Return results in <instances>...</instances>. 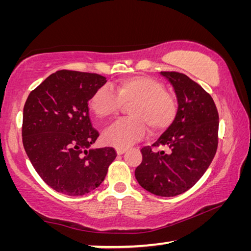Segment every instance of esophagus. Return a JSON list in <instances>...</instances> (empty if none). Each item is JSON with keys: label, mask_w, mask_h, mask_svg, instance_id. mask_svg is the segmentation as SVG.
Segmentation results:
<instances>
[{"label": "esophagus", "mask_w": 251, "mask_h": 251, "mask_svg": "<svg viewBox=\"0 0 251 251\" xmlns=\"http://www.w3.org/2000/svg\"><path fill=\"white\" fill-rule=\"evenodd\" d=\"M125 151H126V148H124V147H116L117 155H123Z\"/></svg>", "instance_id": "esophagus-1"}]
</instances>
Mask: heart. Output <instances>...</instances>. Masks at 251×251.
Masks as SVG:
<instances>
[{"instance_id": "1", "label": "heart", "mask_w": 251, "mask_h": 251, "mask_svg": "<svg viewBox=\"0 0 251 251\" xmlns=\"http://www.w3.org/2000/svg\"><path fill=\"white\" fill-rule=\"evenodd\" d=\"M115 93L108 87L97 90L90 101L92 112L99 118L110 117L123 104L133 103L128 108L130 118L121 120L105 129L103 141L107 145L127 147L139 141L146 133L164 131L175 120L177 103L158 80L148 76H133L116 83Z\"/></svg>"}]
</instances>
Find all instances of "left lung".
Returning <instances> with one entry per match:
<instances>
[{
  "mask_svg": "<svg viewBox=\"0 0 251 251\" xmlns=\"http://www.w3.org/2000/svg\"><path fill=\"white\" fill-rule=\"evenodd\" d=\"M173 85L177 99L174 122L151 146L167 151L141 150L143 160L135 177L144 189L173 197L196 184L209 167L218 145L219 116L215 101L201 85L177 72H160Z\"/></svg>",
  "mask_w": 251,
  "mask_h": 251,
  "instance_id": "obj_1",
  "label": "left lung"
}]
</instances>
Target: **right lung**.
Masks as SVG:
<instances>
[{"label":"right lung","mask_w":251,"mask_h":251,"mask_svg":"<svg viewBox=\"0 0 251 251\" xmlns=\"http://www.w3.org/2000/svg\"><path fill=\"white\" fill-rule=\"evenodd\" d=\"M107 82L99 74L58 71L29 93L23 109V146L33 167L50 188L82 196L105 179L116 158L112 147L93 148L88 101Z\"/></svg>","instance_id":"right-lung-1"}]
</instances>
